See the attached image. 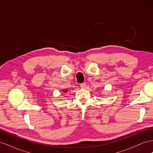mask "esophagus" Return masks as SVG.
<instances>
[{
	"label": "esophagus",
	"mask_w": 153,
	"mask_h": 153,
	"mask_svg": "<svg viewBox=\"0 0 153 153\" xmlns=\"http://www.w3.org/2000/svg\"><path fill=\"white\" fill-rule=\"evenodd\" d=\"M80 87L83 88V89H84V88H85V87H86V84L85 83H82V84H80Z\"/></svg>",
	"instance_id": "1"
}]
</instances>
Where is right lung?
<instances>
[{
    "mask_svg": "<svg viewBox=\"0 0 153 153\" xmlns=\"http://www.w3.org/2000/svg\"><path fill=\"white\" fill-rule=\"evenodd\" d=\"M62 91H63V92H68V90H66V89H62Z\"/></svg>",
    "mask_w": 153,
    "mask_h": 153,
    "instance_id": "right-lung-1",
    "label": "right lung"
}]
</instances>
